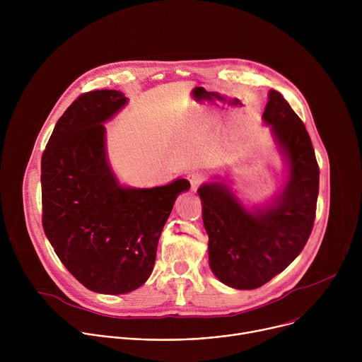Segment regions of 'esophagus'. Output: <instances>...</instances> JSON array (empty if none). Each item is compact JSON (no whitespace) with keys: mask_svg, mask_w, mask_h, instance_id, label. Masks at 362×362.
Returning a JSON list of instances; mask_svg holds the SVG:
<instances>
[{"mask_svg":"<svg viewBox=\"0 0 362 362\" xmlns=\"http://www.w3.org/2000/svg\"><path fill=\"white\" fill-rule=\"evenodd\" d=\"M187 180L190 182L192 190H196L202 183L206 182V175L202 173V172H190L187 175Z\"/></svg>","mask_w":362,"mask_h":362,"instance_id":"34e87169","label":"esophagus"}]
</instances>
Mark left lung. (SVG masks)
I'll return each instance as SVG.
<instances>
[{
  "instance_id": "1",
  "label": "left lung",
  "mask_w": 362,
  "mask_h": 362,
  "mask_svg": "<svg viewBox=\"0 0 362 362\" xmlns=\"http://www.w3.org/2000/svg\"><path fill=\"white\" fill-rule=\"evenodd\" d=\"M262 117L289 160L282 194L250 214L221 183L197 189L211 269L236 289H256L281 274L306 245L317 212L320 166L305 124L276 90L269 91Z\"/></svg>"
}]
</instances>
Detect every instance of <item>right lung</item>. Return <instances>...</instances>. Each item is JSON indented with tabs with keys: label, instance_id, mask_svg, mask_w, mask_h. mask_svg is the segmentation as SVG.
<instances>
[{
	"label": "right lung",
	"instance_id": "add662e5",
	"mask_svg": "<svg viewBox=\"0 0 362 362\" xmlns=\"http://www.w3.org/2000/svg\"><path fill=\"white\" fill-rule=\"evenodd\" d=\"M116 90L83 93L59 119L41 158L42 229L87 289L119 295L151 275L160 233L186 179L127 189L113 176L105 126L126 105Z\"/></svg>",
	"mask_w": 362,
	"mask_h": 362
}]
</instances>
